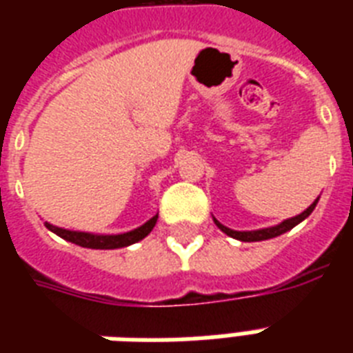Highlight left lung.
Returning <instances> with one entry per match:
<instances>
[{
  "instance_id": "8db88e82",
  "label": "left lung",
  "mask_w": 353,
  "mask_h": 353,
  "mask_svg": "<svg viewBox=\"0 0 353 353\" xmlns=\"http://www.w3.org/2000/svg\"><path fill=\"white\" fill-rule=\"evenodd\" d=\"M319 199H315L310 207H307L302 214L295 216V218H290V220H285L282 221L280 225L276 227H269V229H260V231H249V232H240V231H232V229H229V227L225 225H221L220 221L214 220L216 221V225L220 227L221 231L225 232L227 236H231V238H236V240H241V241H260V240H269V238H274V236H280V234H284V232L291 231L293 227L299 225L302 220H306L307 216L312 214L313 209H315V205H317Z\"/></svg>"
}]
</instances>
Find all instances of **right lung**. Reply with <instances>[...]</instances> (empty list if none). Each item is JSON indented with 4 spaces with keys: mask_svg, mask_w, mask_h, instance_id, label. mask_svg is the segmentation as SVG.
Returning <instances> with one entry per match:
<instances>
[{
    "mask_svg": "<svg viewBox=\"0 0 353 353\" xmlns=\"http://www.w3.org/2000/svg\"><path fill=\"white\" fill-rule=\"evenodd\" d=\"M155 221H157V216H154L152 220H148L144 225H141L135 231L124 232V234H90V232H77V231H65V229H60V227H54L51 223H46V227L49 231H52L54 234H58L63 240L71 241V243H77L80 247H88V249H119V247L132 245L135 241L143 240L144 236H148L150 231L154 229Z\"/></svg>",
    "mask_w": 353,
    "mask_h": 353,
    "instance_id": "1",
    "label": "right lung"
}]
</instances>
